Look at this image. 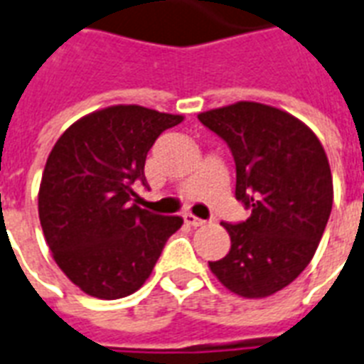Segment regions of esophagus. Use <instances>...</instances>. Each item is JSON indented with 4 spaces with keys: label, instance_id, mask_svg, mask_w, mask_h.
<instances>
[{
    "label": "esophagus",
    "instance_id": "1",
    "mask_svg": "<svg viewBox=\"0 0 364 364\" xmlns=\"http://www.w3.org/2000/svg\"><path fill=\"white\" fill-rule=\"evenodd\" d=\"M183 218H185V223L191 224V226H203V224H208V220L194 217L192 213H185V215H183Z\"/></svg>",
    "mask_w": 364,
    "mask_h": 364
}]
</instances>
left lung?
<instances>
[{
  "label": "left lung",
  "instance_id": "8db88e82",
  "mask_svg": "<svg viewBox=\"0 0 364 364\" xmlns=\"http://www.w3.org/2000/svg\"><path fill=\"white\" fill-rule=\"evenodd\" d=\"M235 162L243 223H223L232 249L209 267L233 294L259 299L294 282L314 256L333 208V177L320 140L273 106L235 105L198 115Z\"/></svg>",
  "mask_w": 364,
  "mask_h": 364
}]
</instances>
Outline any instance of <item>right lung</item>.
<instances>
[{
  "mask_svg": "<svg viewBox=\"0 0 364 364\" xmlns=\"http://www.w3.org/2000/svg\"><path fill=\"white\" fill-rule=\"evenodd\" d=\"M181 115L119 105L85 115L55 141L38 188L44 239L82 291L99 299L134 294L183 218L136 205L147 188L146 156Z\"/></svg>",
  "mask_w": 364,
  "mask_h": 364,
  "instance_id": "obj_1",
  "label": "right lung"
}]
</instances>
